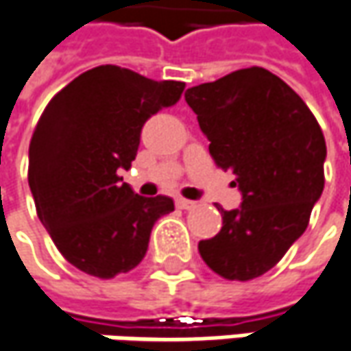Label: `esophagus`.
<instances>
[{
	"instance_id": "esophagus-1",
	"label": "esophagus",
	"mask_w": 351,
	"mask_h": 351,
	"mask_svg": "<svg viewBox=\"0 0 351 351\" xmlns=\"http://www.w3.org/2000/svg\"><path fill=\"white\" fill-rule=\"evenodd\" d=\"M176 206H178V208H182V210H191V208H195L196 202L195 200H186V198L178 196V198H176Z\"/></svg>"
}]
</instances>
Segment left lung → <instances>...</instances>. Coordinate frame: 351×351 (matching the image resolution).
Returning a JSON list of instances; mask_svg holds the SVG:
<instances>
[{
	"label": "left lung",
	"instance_id": "obj_1",
	"mask_svg": "<svg viewBox=\"0 0 351 351\" xmlns=\"http://www.w3.org/2000/svg\"><path fill=\"white\" fill-rule=\"evenodd\" d=\"M184 99L242 195L238 208H222L220 232L200 240L198 252L222 278H258L304 234L322 196V129L300 95L262 67L191 87Z\"/></svg>",
	"mask_w": 351,
	"mask_h": 351
}]
</instances>
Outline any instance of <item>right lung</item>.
Returning <instances> with one entry per match:
<instances>
[{"label":"right lung","mask_w":351,"mask_h":351,"mask_svg":"<svg viewBox=\"0 0 351 351\" xmlns=\"http://www.w3.org/2000/svg\"><path fill=\"white\" fill-rule=\"evenodd\" d=\"M184 83L153 81L101 65L61 89L29 145L37 217L59 252L97 278L129 272L145 258L155 222L175 210L171 196H141L123 182L143 125L180 99Z\"/></svg>","instance_id":"1"}]
</instances>
